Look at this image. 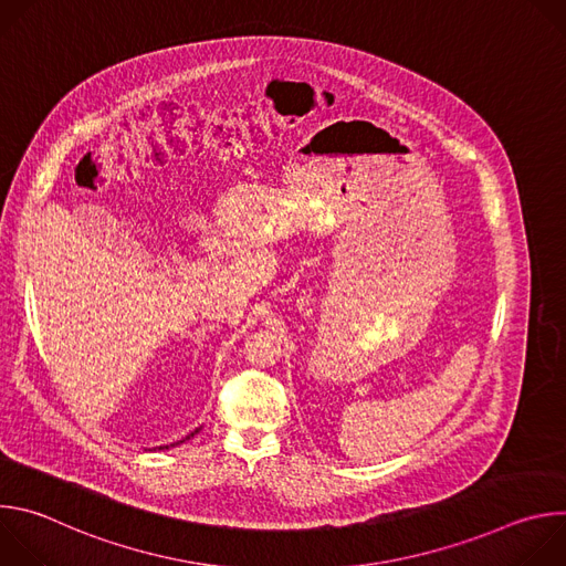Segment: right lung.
Listing matches in <instances>:
<instances>
[{
  "label": "right lung",
  "instance_id": "1",
  "mask_svg": "<svg viewBox=\"0 0 566 566\" xmlns=\"http://www.w3.org/2000/svg\"><path fill=\"white\" fill-rule=\"evenodd\" d=\"M195 434H197V430H195L190 437H195ZM190 437H186V439H190ZM186 439H184V441H186ZM184 441H177V443H172V446H179V443H184ZM172 446H170V448H172ZM166 448H168V446H166Z\"/></svg>",
  "mask_w": 566,
  "mask_h": 566
}]
</instances>
